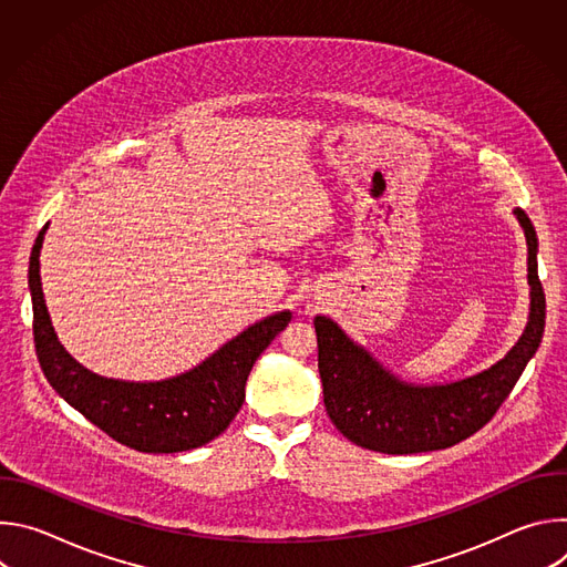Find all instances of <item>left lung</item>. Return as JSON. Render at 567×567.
Instances as JSON below:
<instances>
[{"instance_id":"8db88e82","label":"left lung","mask_w":567,"mask_h":567,"mask_svg":"<svg viewBox=\"0 0 567 567\" xmlns=\"http://www.w3.org/2000/svg\"><path fill=\"white\" fill-rule=\"evenodd\" d=\"M514 215L527 239L529 316L520 339L494 365L449 383H411L350 339L337 320L313 318L322 401L350 442L388 455L440 451L471 437L503 406L545 332L538 237L525 210L514 208Z\"/></svg>"}]
</instances>
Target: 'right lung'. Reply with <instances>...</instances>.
Instances as JSON below:
<instances>
[{
  "mask_svg": "<svg viewBox=\"0 0 567 567\" xmlns=\"http://www.w3.org/2000/svg\"><path fill=\"white\" fill-rule=\"evenodd\" d=\"M49 224L38 233L29 262L35 352L53 390L116 442L143 453H179L221 435L245 403L254 363L289 326L282 309L256 320L195 368L161 381L101 377L78 363L60 343L42 293L40 249Z\"/></svg>",
  "mask_w": 567,
  "mask_h": 567,
  "instance_id": "right-lung-1",
  "label": "right lung"
}]
</instances>
